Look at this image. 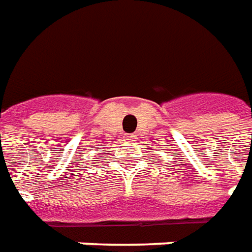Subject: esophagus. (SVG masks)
<instances>
[{"label":"esophagus","instance_id":"obj_1","mask_svg":"<svg viewBox=\"0 0 252 252\" xmlns=\"http://www.w3.org/2000/svg\"><path fill=\"white\" fill-rule=\"evenodd\" d=\"M125 138L127 141H134V135L133 134H125Z\"/></svg>","mask_w":252,"mask_h":252}]
</instances>
